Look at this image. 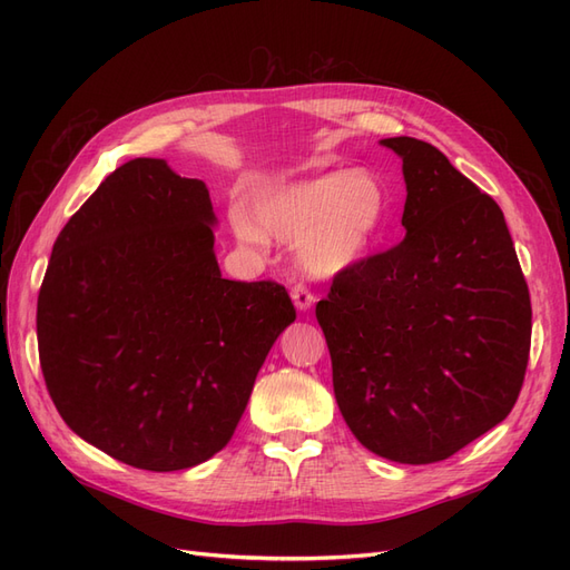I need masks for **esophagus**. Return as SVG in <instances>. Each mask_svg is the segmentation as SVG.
Here are the masks:
<instances>
[{
    "label": "esophagus",
    "instance_id": "esophagus-1",
    "mask_svg": "<svg viewBox=\"0 0 570 570\" xmlns=\"http://www.w3.org/2000/svg\"><path fill=\"white\" fill-rule=\"evenodd\" d=\"M289 295H292V302H295V306H297V312H308V308H312V304H314V295L302 283L292 287Z\"/></svg>",
    "mask_w": 570,
    "mask_h": 570
}]
</instances>
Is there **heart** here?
Masks as SVG:
<instances>
[{"instance_id": "b5f03b06", "label": "heart", "mask_w": 570, "mask_h": 570, "mask_svg": "<svg viewBox=\"0 0 570 570\" xmlns=\"http://www.w3.org/2000/svg\"><path fill=\"white\" fill-rule=\"evenodd\" d=\"M385 193L364 168L285 183L256 195L252 214L233 209L237 239L264 249L268 237L292 245L297 266L312 278L354 266L383 226Z\"/></svg>"}]
</instances>
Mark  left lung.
<instances>
[{"label":"left lung","mask_w":570,"mask_h":570,"mask_svg":"<svg viewBox=\"0 0 570 570\" xmlns=\"http://www.w3.org/2000/svg\"><path fill=\"white\" fill-rule=\"evenodd\" d=\"M402 159L404 239L333 278L316 318L354 438L396 463L450 459L502 423L525 377L532 308L497 202L416 137Z\"/></svg>","instance_id":"1"}]
</instances>
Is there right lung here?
I'll use <instances>...</instances> for the list:
<instances>
[{"label": "right lung", "instance_id": "1", "mask_svg": "<svg viewBox=\"0 0 570 570\" xmlns=\"http://www.w3.org/2000/svg\"><path fill=\"white\" fill-rule=\"evenodd\" d=\"M206 185L164 159L116 168L66 223L38 297L40 366L66 425L145 471L226 446L297 318L278 283L220 275Z\"/></svg>", "mask_w": 570, "mask_h": 570}]
</instances>
